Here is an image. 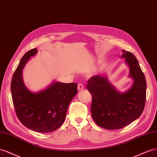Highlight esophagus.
<instances>
[{"mask_svg": "<svg viewBox=\"0 0 157 157\" xmlns=\"http://www.w3.org/2000/svg\"><path fill=\"white\" fill-rule=\"evenodd\" d=\"M83 89H84V86H83V85L82 83H79L78 86V91H82V90H83Z\"/></svg>", "mask_w": 157, "mask_h": 157, "instance_id": "34e87169", "label": "esophagus"}]
</instances>
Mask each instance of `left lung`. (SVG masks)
Returning <instances> with one entry per match:
<instances>
[{"label": "left lung", "mask_w": 157, "mask_h": 157, "mask_svg": "<svg viewBox=\"0 0 157 157\" xmlns=\"http://www.w3.org/2000/svg\"><path fill=\"white\" fill-rule=\"evenodd\" d=\"M121 58L129 67L128 77L133 80L132 87L118 91L106 74L93 75L87 89L92 96L91 113L98 126L106 129L122 128L137 119L144 109L147 83L139 62L130 52L123 51Z\"/></svg>", "instance_id": "obj_1"}]
</instances>
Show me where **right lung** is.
Masks as SVG:
<instances>
[{
	"label": "right lung",
	"mask_w": 157,
	"mask_h": 157,
	"mask_svg": "<svg viewBox=\"0 0 157 157\" xmlns=\"http://www.w3.org/2000/svg\"><path fill=\"white\" fill-rule=\"evenodd\" d=\"M37 52L36 48L31 49L21 58L12 79L11 93L21 124L34 132L48 133L64 122L70 102L78 93V85L54 81L43 90L31 91L24 83L22 70Z\"/></svg>",
	"instance_id": "right-lung-1"
}]
</instances>
